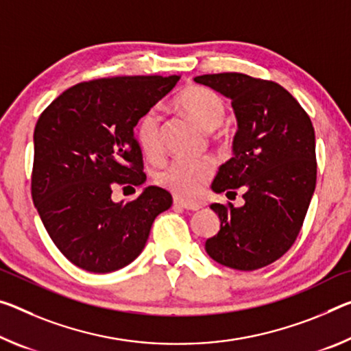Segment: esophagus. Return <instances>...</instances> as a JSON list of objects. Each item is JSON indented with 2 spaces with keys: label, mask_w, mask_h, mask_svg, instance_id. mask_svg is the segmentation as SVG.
Wrapping results in <instances>:
<instances>
[{
  "label": "esophagus",
  "mask_w": 351,
  "mask_h": 351,
  "mask_svg": "<svg viewBox=\"0 0 351 351\" xmlns=\"http://www.w3.org/2000/svg\"><path fill=\"white\" fill-rule=\"evenodd\" d=\"M173 206H176V208L187 209V210H198L199 208H202V204H199V203L186 202V199H181V198H175L173 199Z\"/></svg>",
  "instance_id": "esophagus-1"
}]
</instances>
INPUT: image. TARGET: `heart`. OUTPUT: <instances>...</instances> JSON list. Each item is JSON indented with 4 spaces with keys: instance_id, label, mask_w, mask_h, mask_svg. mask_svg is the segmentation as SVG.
Listing matches in <instances>:
<instances>
[{
    "instance_id": "1",
    "label": "heart",
    "mask_w": 351,
    "mask_h": 351,
    "mask_svg": "<svg viewBox=\"0 0 351 351\" xmlns=\"http://www.w3.org/2000/svg\"><path fill=\"white\" fill-rule=\"evenodd\" d=\"M176 108L184 112L206 131L220 126L226 115V106L215 92L202 86H189L175 98ZM162 119L156 109H149L137 121L136 137L142 152L149 159H159L162 154L160 142ZM214 173V162L210 158L175 159L159 171L156 180L162 187L181 198H195Z\"/></svg>"
}]
</instances>
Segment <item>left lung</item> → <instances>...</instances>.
Instances as JSON below:
<instances>
[{"mask_svg":"<svg viewBox=\"0 0 351 351\" xmlns=\"http://www.w3.org/2000/svg\"><path fill=\"white\" fill-rule=\"evenodd\" d=\"M231 99L237 120L234 158L220 167L215 193L242 192L243 206L210 204L220 231L204 248L217 263L256 270L280 259L302 230L313 198L317 162L309 115L285 87L243 73L193 77Z\"/></svg>","mask_w":351,"mask_h":351,"instance_id":"left-lung-1","label":"left lung"}]
</instances>
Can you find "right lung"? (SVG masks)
I'll use <instances>...</instances> for the list:
<instances>
[{
	"label": "right lung",
	"mask_w": 351,
	"mask_h": 351,
	"mask_svg": "<svg viewBox=\"0 0 351 351\" xmlns=\"http://www.w3.org/2000/svg\"><path fill=\"white\" fill-rule=\"evenodd\" d=\"M180 76L101 77L66 88L34 130L32 202L54 245L93 274L131 264L156 217L173 203L148 186L132 202H112L117 187L147 180L134 128Z\"/></svg>",
	"instance_id": "1"
}]
</instances>
